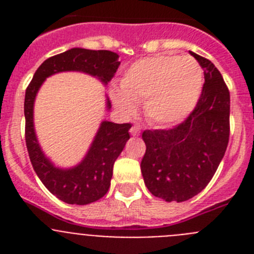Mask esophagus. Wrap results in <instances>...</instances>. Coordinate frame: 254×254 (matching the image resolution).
<instances>
[{
  "instance_id": "esophagus-1",
  "label": "esophagus",
  "mask_w": 254,
  "mask_h": 254,
  "mask_svg": "<svg viewBox=\"0 0 254 254\" xmlns=\"http://www.w3.org/2000/svg\"><path fill=\"white\" fill-rule=\"evenodd\" d=\"M129 132H131L132 136H138V134H140V132H141V127H140V125H134V126H132L131 129H129Z\"/></svg>"
}]
</instances>
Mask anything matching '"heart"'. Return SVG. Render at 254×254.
<instances>
[{
	"instance_id": "heart-1",
	"label": "heart",
	"mask_w": 254,
	"mask_h": 254,
	"mask_svg": "<svg viewBox=\"0 0 254 254\" xmlns=\"http://www.w3.org/2000/svg\"><path fill=\"white\" fill-rule=\"evenodd\" d=\"M113 102L121 112L143 103L145 114L160 126L181 122L192 112L202 89V69L190 57L152 56L134 62L123 73Z\"/></svg>"
}]
</instances>
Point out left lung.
Instances as JSON below:
<instances>
[{
    "label": "left lung",
    "mask_w": 254,
    "mask_h": 254,
    "mask_svg": "<svg viewBox=\"0 0 254 254\" xmlns=\"http://www.w3.org/2000/svg\"><path fill=\"white\" fill-rule=\"evenodd\" d=\"M202 67L205 82L196 107L170 129H146L141 173L147 190L167 202L198 194L214 177L230 133V94L210 60L190 52Z\"/></svg>",
    "instance_id": "1"
}]
</instances>
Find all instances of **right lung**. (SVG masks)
<instances>
[{
	"label": "right lung",
	"instance_id": "obj_1",
	"mask_svg": "<svg viewBox=\"0 0 254 254\" xmlns=\"http://www.w3.org/2000/svg\"><path fill=\"white\" fill-rule=\"evenodd\" d=\"M120 56L111 51H91L72 48L49 57L38 67L25 91V141L29 158L37 176L47 190L57 198L71 205H87L102 198L111 187L113 165L129 138L131 123L104 121L96 132L86 156L78 165L69 169L55 167L46 158L34 131L33 109L39 87L48 76L64 71H80L95 76L108 84L120 67ZM112 104L107 99V109Z\"/></svg>",
	"mask_w": 254,
	"mask_h": 254
}]
</instances>
